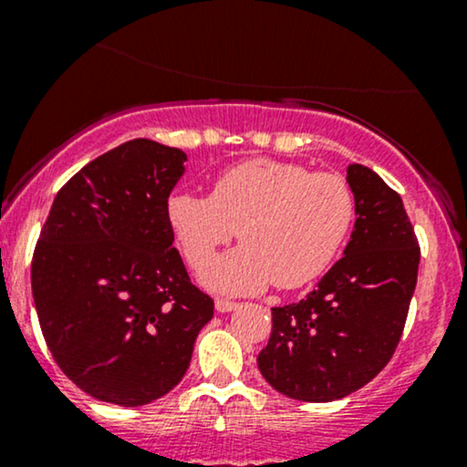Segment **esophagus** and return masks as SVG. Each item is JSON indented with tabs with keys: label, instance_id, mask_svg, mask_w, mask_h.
<instances>
[{
	"label": "esophagus",
	"instance_id": "obj_1",
	"mask_svg": "<svg viewBox=\"0 0 467 467\" xmlns=\"http://www.w3.org/2000/svg\"><path fill=\"white\" fill-rule=\"evenodd\" d=\"M237 305H239V303L228 301V298H217V301H215V309H217V312L226 314V312H233V309H237Z\"/></svg>",
	"mask_w": 467,
	"mask_h": 467
}]
</instances>
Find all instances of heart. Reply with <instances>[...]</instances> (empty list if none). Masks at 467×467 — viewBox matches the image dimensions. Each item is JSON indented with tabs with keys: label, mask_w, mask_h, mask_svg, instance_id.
I'll list each match as a JSON object with an SVG mask.
<instances>
[{
	"label": "heart",
	"mask_w": 467,
	"mask_h": 467,
	"mask_svg": "<svg viewBox=\"0 0 467 467\" xmlns=\"http://www.w3.org/2000/svg\"><path fill=\"white\" fill-rule=\"evenodd\" d=\"M169 222L182 254L200 272L222 245L244 241L203 272L226 294L296 289L334 264L356 222V192L340 173L276 160H245L219 173L211 195H171Z\"/></svg>",
	"instance_id": "b5f03b06"
}]
</instances>
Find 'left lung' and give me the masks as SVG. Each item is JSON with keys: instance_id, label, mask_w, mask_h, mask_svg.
I'll use <instances>...</instances> for the list:
<instances>
[{"instance_id": "8db88e82", "label": "left lung", "mask_w": 467, "mask_h": 467, "mask_svg": "<svg viewBox=\"0 0 467 467\" xmlns=\"http://www.w3.org/2000/svg\"><path fill=\"white\" fill-rule=\"evenodd\" d=\"M356 228L345 256L303 301L272 307L259 371L301 401H334L362 389L400 345L420 270V241L401 197L362 164L347 166Z\"/></svg>"}]
</instances>
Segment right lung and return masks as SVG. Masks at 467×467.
Masks as SVG:
<instances>
[{"mask_svg": "<svg viewBox=\"0 0 467 467\" xmlns=\"http://www.w3.org/2000/svg\"><path fill=\"white\" fill-rule=\"evenodd\" d=\"M186 153L136 138L57 192L32 254V296L52 358L80 390L142 406L178 387L215 312L191 283L169 222Z\"/></svg>", "mask_w": 467, "mask_h": 467, "instance_id": "add662e5", "label": "right lung"}]
</instances>
